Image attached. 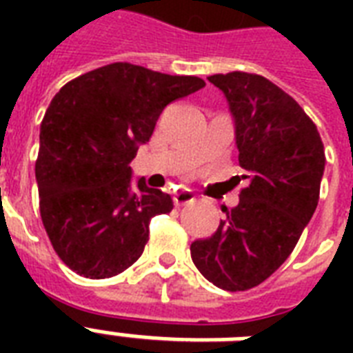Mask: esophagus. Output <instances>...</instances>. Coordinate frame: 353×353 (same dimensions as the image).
<instances>
[{
  "label": "esophagus",
  "instance_id": "obj_1",
  "mask_svg": "<svg viewBox=\"0 0 353 353\" xmlns=\"http://www.w3.org/2000/svg\"><path fill=\"white\" fill-rule=\"evenodd\" d=\"M194 199H196V196H194L192 190H188V188H181V190H177V192L174 194V203H176V207L194 203Z\"/></svg>",
  "mask_w": 353,
  "mask_h": 353
}]
</instances>
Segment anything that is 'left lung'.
I'll list each match as a JSON object with an SVG mask.
<instances>
[{
    "label": "left lung",
    "instance_id": "8db88e82",
    "mask_svg": "<svg viewBox=\"0 0 353 353\" xmlns=\"http://www.w3.org/2000/svg\"><path fill=\"white\" fill-rule=\"evenodd\" d=\"M209 82L225 93L247 187L209 238L192 241L199 273L227 291L262 284L288 260L317 209L324 144L299 102L262 74L232 71Z\"/></svg>",
    "mask_w": 353,
    "mask_h": 353
}]
</instances>
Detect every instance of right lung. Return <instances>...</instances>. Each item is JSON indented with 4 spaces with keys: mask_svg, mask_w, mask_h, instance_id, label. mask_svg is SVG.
<instances>
[{
    "mask_svg": "<svg viewBox=\"0 0 353 353\" xmlns=\"http://www.w3.org/2000/svg\"><path fill=\"white\" fill-rule=\"evenodd\" d=\"M198 77H172L115 62L58 91L40 128L36 181L41 223L65 265L85 279H110L143 254L150 221L172 198L132 185L130 161L170 102L201 90Z\"/></svg>",
    "mask_w": 353,
    "mask_h": 353,
    "instance_id": "add662e5",
    "label": "right lung"
}]
</instances>
